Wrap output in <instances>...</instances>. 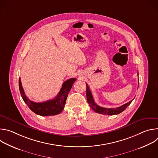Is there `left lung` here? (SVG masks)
Listing matches in <instances>:
<instances>
[{
    "label": "left lung",
    "instance_id": "left-lung-1",
    "mask_svg": "<svg viewBox=\"0 0 158 158\" xmlns=\"http://www.w3.org/2000/svg\"><path fill=\"white\" fill-rule=\"evenodd\" d=\"M138 85H139V81H138ZM86 96H87V102L93 110H94L96 112H98V113L104 114V115H115V114H120L121 112L124 111L127 107L132 102V100L131 101L126 103L125 104L121 106L120 107H116V108H106V107H102L98 104L94 102L93 96L92 95L91 91H90L89 87L88 85L86 84Z\"/></svg>",
    "mask_w": 158,
    "mask_h": 158
}]
</instances>
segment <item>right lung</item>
Masks as SVG:
<instances>
[{"mask_svg":"<svg viewBox=\"0 0 158 158\" xmlns=\"http://www.w3.org/2000/svg\"><path fill=\"white\" fill-rule=\"evenodd\" d=\"M76 81V78H71L65 81L57 96L54 99L44 102H35L27 98L22 86L20 78L19 80V85L21 96L31 110L36 114L42 116H48L59 114L62 112L64 109L67 96L71 91L73 83Z\"/></svg>","mask_w":158,"mask_h":158,"instance_id":"add662e5","label":"right lung"}]
</instances>
